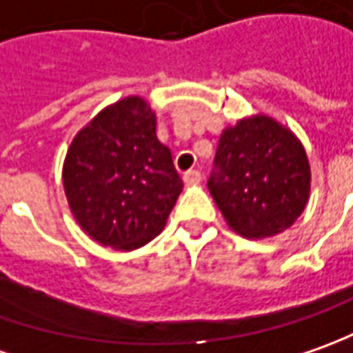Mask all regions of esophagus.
Returning a JSON list of instances; mask_svg holds the SVG:
<instances>
[{
  "label": "esophagus",
  "mask_w": 353,
  "mask_h": 353,
  "mask_svg": "<svg viewBox=\"0 0 353 353\" xmlns=\"http://www.w3.org/2000/svg\"><path fill=\"white\" fill-rule=\"evenodd\" d=\"M183 181L188 185H197V183L203 181V176H201V172H197V170H189V172L183 174Z\"/></svg>",
  "instance_id": "1"
}]
</instances>
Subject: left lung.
I'll return each instance as SVG.
<instances>
[{
  "label": "left lung",
  "mask_w": 353,
  "mask_h": 353,
  "mask_svg": "<svg viewBox=\"0 0 353 353\" xmlns=\"http://www.w3.org/2000/svg\"><path fill=\"white\" fill-rule=\"evenodd\" d=\"M209 191L226 225L244 238L287 230L310 197V164L291 128L268 115L240 119L219 139Z\"/></svg>",
  "instance_id": "8db88e82"
}]
</instances>
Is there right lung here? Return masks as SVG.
Instances as JSON below:
<instances>
[{"mask_svg":"<svg viewBox=\"0 0 353 353\" xmlns=\"http://www.w3.org/2000/svg\"><path fill=\"white\" fill-rule=\"evenodd\" d=\"M68 205L101 246L130 252L156 238L183 181L140 95L107 105L74 137L62 168Z\"/></svg>","mask_w":353,"mask_h":353,"instance_id":"add662e5","label":"right lung"}]
</instances>
